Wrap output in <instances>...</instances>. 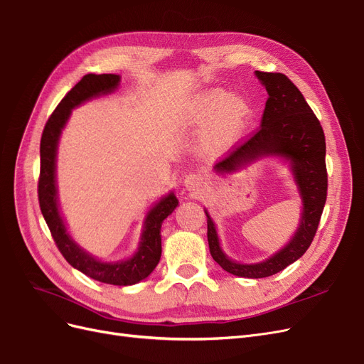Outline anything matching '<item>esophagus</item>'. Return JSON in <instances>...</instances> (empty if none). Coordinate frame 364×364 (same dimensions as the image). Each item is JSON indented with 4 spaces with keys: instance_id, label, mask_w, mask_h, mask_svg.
<instances>
[{
    "instance_id": "1",
    "label": "esophagus",
    "mask_w": 364,
    "mask_h": 364,
    "mask_svg": "<svg viewBox=\"0 0 364 364\" xmlns=\"http://www.w3.org/2000/svg\"><path fill=\"white\" fill-rule=\"evenodd\" d=\"M183 184H184V187H186V189L189 191V192H195V191L201 189V187L204 186V178H203L199 173L192 172V173H187V175H186Z\"/></svg>"
}]
</instances>
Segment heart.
<instances>
[{"label": "heart", "mask_w": 364, "mask_h": 364, "mask_svg": "<svg viewBox=\"0 0 364 364\" xmlns=\"http://www.w3.org/2000/svg\"><path fill=\"white\" fill-rule=\"evenodd\" d=\"M252 109L248 100L230 95L227 90L212 89L198 95L187 110L191 124H205L204 136L215 145H227L236 140L250 124Z\"/></svg>", "instance_id": "b5f03b06"}]
</instances>
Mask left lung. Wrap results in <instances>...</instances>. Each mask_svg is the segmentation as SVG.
I'll return each mask as SVG.
<instances>
[{
	"label": "left lung",
	"instance_id": "left-lung-1",
	"mask_svg": "<svg viewBox=\"0 0 364 364\" xmlns=\"http://www.w3.org/2000/svg\"><path fill=\"white\" fill-rule=\"evenodd\" d=\"M255 77L267 92L260 130L216 163L213 171L219 175H231L262 159L286 163L302 204L296 231L283 248L267 259L240 263L222 250L215 220L204 208L208 248L213 260L228 274L252 279L275 275L301 259L311 245L326 201V146L321 122L299 89L284 74L255 71Z\"/></svg>",
	"mask_w": 364,
	"mask_h": 364
}]
</instances>
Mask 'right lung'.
Segmentation results:
<instances>
[{
  "label": "right lung",
  "mask_w": 364,
  "mask_h": 364,
  "mask_svg": "<svg viewBox=\"0 0 364 364\" xmlns=\"http://www.w3.org/2000/svg\"><path fill=\"white\" fill-rule=\"evenodd\" d=\"M121 85V75L87 74L66 93L46 122L41 139V178L39 204L53 237L66 262L92 279L113 286H133L145 279L160 262L161 224L178 205L173 191L152 204L145 215L142 232L136 251L122 260H102L75 242L68 231V224L58 203L57 151L62 132L78 105L90 100L110 95Z\"/></svg>",
  "instance_id": "1"
}]
</instances>
